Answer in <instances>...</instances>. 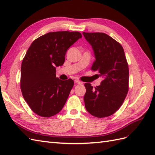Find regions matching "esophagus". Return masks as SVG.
<instances>
[{
  "label": "esophagus",
  "mask_w": 155,
  "mask_h": 155,
  "mask_svg": "<svg viewBox=\"0 0 155 155\" xmlns=\"http://www.w3.org/2000/svg\"><path fill=\"white\" fill-rule=\"evenodd\" d=\"M74 83L78 84H82V82H81L80 81H78V80H75L74 81Z\"/></svg>",
  "instance_id": "34e87169"
}]
</instances>
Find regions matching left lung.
Returning <instances> with one entry per match:
<instances>
[{
	"label": "left lung",
	"instance_id": "obj_1",
	"mask_svg": "<svg viewBox=\"0 0 155 155\" xmlns=\"http://www.w3.org/2000/svg\"><path fill=\"white\" fill-rule=\"evenodd\" d=\"M93 47L95 61L91 69L103 77L94 88L85 83L84 101L87 110L98 118L113 114L127 97L128 91V66L124 49L110 36L103 32H83Z\"/></svg>",
	"mask_w": 155,
	"mask_h": 155
}]
</instances>
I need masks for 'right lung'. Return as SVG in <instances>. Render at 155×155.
Segmentation results:
<instances>
[{
  "instance_id": "add662e5",
  "label": "right lung",
  "mask_w": 155,
  "mask_h": 155,
  "mask_svg": "<svg viewBox=\"0 0 155 155\" xmlns=\"http://www.w3.org/2000/svg\"><path fill=\"white\" fill-rule=\"evenodd\" d=\"M82 38L79 32H51L32 42L21 64L22 96L35 113L51 117L60 112L74 85L71 78L56 77L68 48Z\"/></svg>"
}]
</instances>
